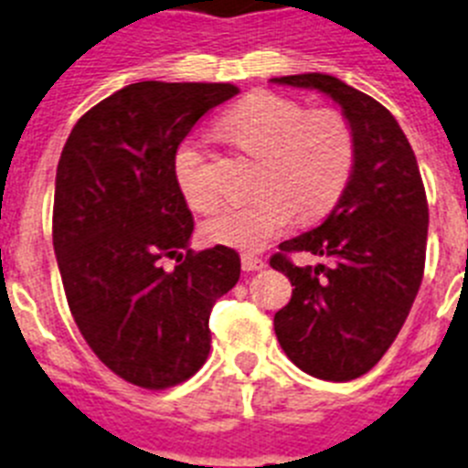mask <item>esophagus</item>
Instances as JSON below:
<instances>
[{
    "instance_id": "esophagus-1",
    "label": "esophagus",
    "mask_w": 468,
    "mask_h": 468,
    "mask_svg": "<svg viewBox=\"0 0 468 468\" xmlns=\"http://www.w3.org/2000/svg\"><path fill=\"white\" fill-rule=\"evenodd\" d=\"M241 267L243 271H260L267 267V262H264L262 258H255V255H241Z\"/></svg>"
}]
</instances>
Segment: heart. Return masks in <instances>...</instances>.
<instances>
[{"label": "heart", "mask_w": 468, "mask_h": 468, "mask_svg": "<svg viewBox=\"0 0 468 468\" xmlns=\"http://www.w3.org/2000/svg\"><path fill=\"white\" fill-rule=\"evenodd\" d=\"M222 131L260 159L253 201L231 206L204 225L208 241L262 250L288 229L292 215L312 222L328 213L349 183L356 143L337 110H304L283 95L258 90L227 112ZM177 189L189 208L218 206L201 144L185 140L173 159Z\"/></svg>", "instance_id": "heart-1"}]
</instances>
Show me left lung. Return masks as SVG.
<instances>
[{
    "label": "left lung",
    "instance_id": "left-lung-1",
    "mask_svg": "<svg viewBox=\"0 0 468 468\" xmlns=\"http://www.w3.org/2000/svg\"><path fill=\"white\" fill-rule=\"evenodd\" d=\"M271 81L328 95L356 143L337 206L270 260L295 285L274 316L285 356L314 378L349 382L378 366L410 314L424 276L427 194L410 143L375 98L321 72ZM288 252H312L329 264L297 268Z\"/></svg>",
    "mask_w": 468,
    "mask_h": 468
}]
</instances>
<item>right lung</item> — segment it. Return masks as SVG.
<instances>
[{
	"label": "right lung",
	"instance_id": "obj_1",
	"mask_svg": "<svg viewBox=\"0 0 468 468\" xmlns=\"http://www.w3.org/2000/svg\"><path fill=\"white\" fill-rule=\"evenodd\" d=\"M237 93L128 84L74 123L58 161L53 250L69 312L95 356L135 387H176L204 366L210 309L241 274L234 248H189L194 218L173 173L194 123Z\"/></svg>",
	"mask_w": 468,
	"mask_h": 468
}]
</instances>
